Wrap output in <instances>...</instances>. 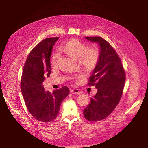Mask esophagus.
<instances>
[{
	"label": "esophagus",
	"instance_id": "obj_1",
	"mask_svg": "<svg viewBox=\"0 0 148 148\" xmlns=\"http://www.w3.org/2000/svg\"><path fill=\"white\" fill-rule=\"evenodd\" d=\"M70 92H71L73 94H78L79 95L80 94V92L79 91V89H72V90H71V91H70Z\"/></svg>",
	"mask_w": 148,
	"mask_h": 148
}]
</instances>
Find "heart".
Instances as JSON below:
<instances>
[{"mask_svg": "<svg viewBox=\"0 0 148 148\" xmlns=\"http://www.w3.org/2000/svg\"><path fill=\"white\" fill-rule=\"evenodd\" d=\"M87 49L86 46L82 42L72 40L68 42L63 47L60 49V51H63L72 58L78 60L80 63L88 69L94 68L99 59V53L97 48ZM59 54L58 53L54 54L51 59L53 66L56 65Z\"/></svg>", "mask_w": 148, "mask_h": 148, "instance_id": "1", "label": "heart"}]
</instances>
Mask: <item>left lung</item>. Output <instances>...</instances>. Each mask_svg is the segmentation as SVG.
<instances>
[{"label": "left lung", "mask_w": 148, "mask_h": 148, "mask_svg": "<svg viewBox=\"0 0 148 148\" xmlns=\"http://www.w3.org/2000/svg\"><path fill=\"white\" fill-rule=\"evenodd\" d=\"M84 38L98 44L99 48V59L88 83L89 86L95 85L97 92L83 110L88 121L96 122L107 118L118 104L125 75L121 59L109 43L101 37Z\"/></svg>", "instance_id": "1"}]
</instances>
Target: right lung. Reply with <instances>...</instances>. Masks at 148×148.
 <instances>
[{"instance_id":"obj_1","label":"right lung","mask_w":148,"mask_h":148,"mask_svg":"<svg viewBox=\"0 0 148 148\" xmlns=\"http://www.w3.org/2000/svg\"><path fill=\"white\" fill-rule=\"evenodd\" d=\"M58 39L46 38L35 47L26 59L21 76V90L27 109L34 118L44 122L56 118L62 102L69 94L66 86L50 92L42 85L45 77H50L53 46Z\"/></svg>"}]
</instances>
